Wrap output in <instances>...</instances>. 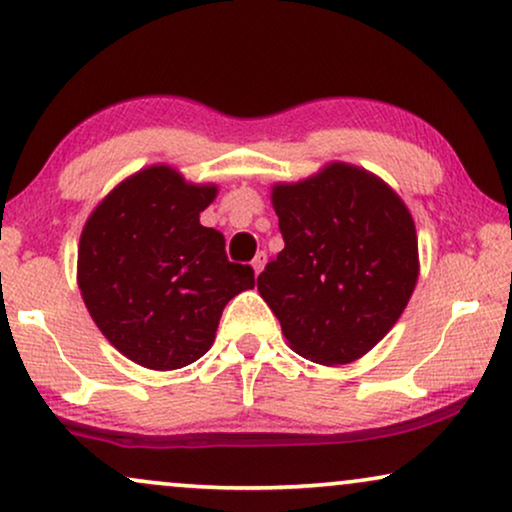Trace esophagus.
Instances as JSON below:
<instances>
[{"label": "esophagus", "instance_id": "34e87169", "mask_svg": "<svg viewBox=\"0 0 512 512\" xmlns=\"http://www.w3.org/2000/svg\"><path fill=\"white\" fill-rule=\"evenodd\" d=\"M265 261H268V254H265V251H258V254L254 256V261H251V268H254L256 277L261 275V272H263V268H265Z\"/></svg>", "mask_w": 512, "mask_h": 512}]
</instances>
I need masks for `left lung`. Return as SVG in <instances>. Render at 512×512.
<instances>
[{
	"mask_svg": "<svg viewBox=\"0 0 512 512\" xmlns=\"http://www.w3.org/2000/svg\"><path fill=\"white\" fill-rule=\"evenodd\" d=\"M284 249L258 293L293 352L321 366L368 354L401 317L419 277L410 209L377 174L328 163L272 186Z\"/></svg>",
	"mask_w": 512,
	"mask_h": 512,
	"instance_id": "1",
	"label": "left lung"
}]
</instances>
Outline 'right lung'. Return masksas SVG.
Segmentation results:
<instances>
[{
  "instance_id": "right-lung-1",
  "label": "right lung",
  "mask_w": 512,
  "mask_h": 512,
  "mask_svg": "<svg viewBox=\"0 0 512 512\" xmlns=\"http://www.w3.org/2000/svg\"><path fill=\"white\" fill-rule=\"evenodd\" d=\"M216 193V184L151 165L104 195L81 230L83 303L104 338L139 366L198 361L228 300L254 289V270L230 263L223 235L200 223Z\"/></svg>"
}]
</instances>
